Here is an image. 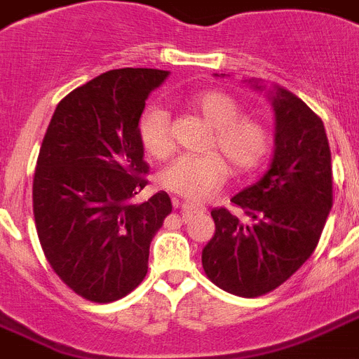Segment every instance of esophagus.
<instances>
[{
  "label": "esophagus",
  "mask_w": 359,
  "mask_h": 359,
  "mask_svg": "<svg viewBox=\"0 0 359 359\" xmlns=\"http://www.w3.org/2000/svg\"><path fill=\"white\" fill-rule=\"evenodd\" d=\"M174 209L182 210L183 216H196V214H203L205 212V207L187 203V201H177V200H174Z\"/></svg>",
  "instance_id": "obj_1"
}]
</instances>
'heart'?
I'll return each mask as SVG.
<instances>
[{"label":"heart","instance_id":"heart-1","mask_svg":"<svg viewBox=\"0 0 359 359\" xmlns=\"http://www.w3.org/2000/svg\"><path fill=\"white\" fill-rule=\"evenodd\" d=\"M185 101L212 127L207 150L214 152L180 156L159 174V185L191 203H201L226 182L225 161L234 174L254 172L267 159L272 140L262 121L241 116V105L226 92H192ZM137 137L150 158H168L174 147L168 110L158 103L145 107L137 121Z\"/></svg>","mask_w":359,"mask_h":359}]
</instances>
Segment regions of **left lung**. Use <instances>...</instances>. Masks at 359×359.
<instances>
[{
	"label": "left lung",
	"mask_w": 359,
	"mask_h": 359,
	"mask_svg": "<svg viewBox=\"0 0 359 359\" xmlns=\"http://www.w3.org/2000/svg\"><path fill=\"white\" fill-rule=\"evenodd\" d=\"M276 150L269 172L232 198L247 222L225 207L210 212L214 238L201 254L216 287L258 298L289 280L316 250L332 207L325 127L298 96L276 88Z\"/></svg>",
	"instance_id": "left-lung-1"
}]
</instances>
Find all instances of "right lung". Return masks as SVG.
I'll use <instances>...</instances> for the list:
<instances>
[{
	"label": "right lung",
	"mask_w": 359,
	"mask_h": 359,
	"mask_svg": "<svg viewBox=\"0 0 359 359\" xmlns=\"http://www.w3.org/2000/svg\"><path fill=\"white\" fill-rule=\"evenodd\" d=\"M167 70L116 69L57 103L39 149L32 209L43 254L63 283L94 303L133 292L150 241L172 212L167 192L134 203L149 183L137 121Z\"/></svg>",
	"instance_id": "right-lung-1"
}]
</instances>
